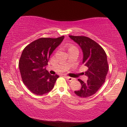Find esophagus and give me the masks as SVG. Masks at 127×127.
<instances>
[{
  "instance_id": "34e87169",
  "label": "esophagus",
  "mask_w": 127,
  "mask_h": 127,
  "mask_svg": "<svg viewBox=\"0 0 127 127\" xmlns=\"http://www.w3.org/2000/svg\"><path fill=\"white\" fill-rule=\"evenodd\" d=\"M65 78H66L68 81H72L74 79V78H71V77H69V76H65Z\"/></svg>"
}]
</instances>
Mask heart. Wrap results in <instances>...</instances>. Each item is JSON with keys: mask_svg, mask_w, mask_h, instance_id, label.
<instances>
[{"mask_svg": "<svg viewBox=\"0 0 127 127\" xmlns=\"http://www.w3.org/2000/svg\"><path fill=\"white\" fill-rule=\"evenodd\" d=\"M73 48H76L74 46H70L69 47H68V50H69V49H73Z\"/></svg>", "mask_w": 127, "mask_h": 127, "instance_id": "obj_1", "label": "heart"}]
</instances>
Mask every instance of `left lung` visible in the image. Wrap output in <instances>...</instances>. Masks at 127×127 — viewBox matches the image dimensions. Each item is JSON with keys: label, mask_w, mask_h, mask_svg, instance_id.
<instances>
[{"label": "left lung", "mask_w": 127, "mask_h": 127, "mask_svg": "<svg viewBox=\"0 0 127 127\" xmlns=\"http://www.w3.org/2000/svg\"><path fill=\"white\" fill-rule=\"evenodd\" d=\"M69 37L82 49V63L87 67L85 75L88 80L84 82L79 79L81 88L75 93L81 97H90L97 93L105 82L109 69L107 55L100 45L88 37L72 35Z\"/></svg>", "instance_id": "8db88e82"}]
</instances>
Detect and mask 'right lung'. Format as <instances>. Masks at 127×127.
Segmentation results:
<instances>
[{
  "label": "right lung",
  "instance_id": "add662e5",
  "mask_svg": "<svg viewBox=\"0 0 127 127\" xmlns=\"http://www.w3.org/2000/svg\"><path fill=\"white\" fill-rule=\"evenodd\" d=\"M64 36L42 37L29 44L23 51L19 68L23 82L33 94L43 95L52 90L59 75H51L46 70L50 55L62 43Z\"/></svg>",
  "mask_w": 127,
  "mask_h": 127
}]
</instances>
